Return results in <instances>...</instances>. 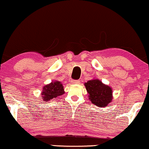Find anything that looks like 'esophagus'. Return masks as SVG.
I'll return each instance as SVG.
<instances>
[{"label":"esophagus","mask_w":149,"mask_h":149,"mask_svg":"<svg viewBox=\"0 0 149 149\" xmlns=\"http://www.w3.org/2000/svg\"><path fill=\"white\" fill-rule=\"evenodd\" d=\"M72 83L75 84H79L80 83V81L79 80H72Z\"/></svg>","instance_id":"esophagus-1"}]
</instances>
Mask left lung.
Segmentation results:
<instances>
[{"label": "left lung", "instance_id": "8db88e82", "mask_svg": "<svg viewBox=\"0 0 149 149\" xmlns=\"http://www.w3.org/2000/svg\"><path fill=\"white\" fill-rule=\"evenodd\" d=\"M85 86L91 102L98 107H105L113 100L111 88L98 79L88 81Z\"/></svg>", "mask_w": 149, "mask_h": 149}]
</instances>
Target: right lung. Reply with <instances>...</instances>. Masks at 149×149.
<instances>
[{
    "label": "right lung",
    "mask_w": 149,
    "mask_h": 149,
    "mask_svg": "<svg viewBox=\"0 0 149 149\" xmlns=\"http://www.w3.org/2000/svg\"><path fill=\"white\" fill-rule=\"evenodd\" d=\"M65 93L63 86L59 81H54L48 85L45 86L42 92V99L45 101H49L56 98Z\"/></svg>",
    "instance_id": "obj_1"
}]
</instances>
